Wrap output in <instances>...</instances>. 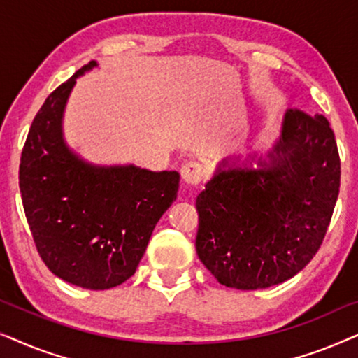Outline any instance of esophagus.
Here are the masks:
<instances>
[{
  "mask_svg": "<svg viewBox=\"0 0 358 358\" xmlns=\"http://www.w3.org/2000/svg\"><path fill=\"white\" fill-rule=\"evenodd\" d=\"M180 176H182L184 182L189 185H199L207 179L208 171L199 161H189L180 168Z\"/></svg>",
  "mask_w": 358,
  "mask_h": 358,
  "instance_id": "esophagus-1",
  "label": "esophagus"
}]
</instances>
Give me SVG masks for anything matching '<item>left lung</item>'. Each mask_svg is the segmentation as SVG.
<instances>
[{"instance_id": "8db88e82", "label": "left lung", "mask_w": 358, "mask_h": 358, "mask_svg": "<svg viewBox=\"0 0 358 358\" xmlns=\"http://www.w3.org/2000/svg\"><path fill=\"white\" fill-rule=\"evenodd\" d=\"M339 185L329 122L288 109L280 136L257 168L224 158L199 194V259L222 285L238 290L288 280L320 249Z\"/></svg>"}]
</instances>
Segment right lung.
Listing matches in <instances>:
<instances>
[{
	"mask_svg": "<svg viewBox=\"0 0 358 358\" xmlns=\"http://www.w3.org/2000/svg\"><path fill=\"white\" fill-rule=\"evenodd\" d=\"M47 97L29 130L19 189L34 243L52 273L87 290L134 275L151 233L178 197L179 173L85 161L63 138V114L76 78Z\"/></svg>",
	"mask_w": 358,
	"mask_h": 358,
	"instance_id": "1",
	"label": "right lung"
}]
</instances>
